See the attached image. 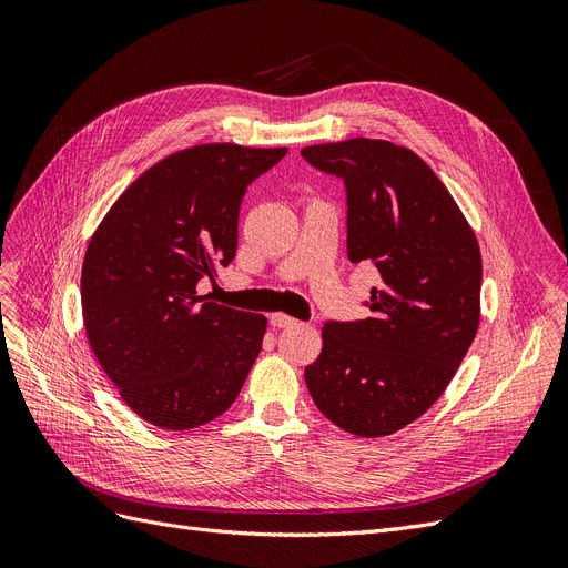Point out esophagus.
<instances>
[{"label": "esophagus", "mask_w": 568, "mask_h": 568, "mask_svg": "<svg viewBox=\"0 0 568 568\" xmlns=\"http://www.w3.org/2000/svg\"><path fill=\"white\" fill-rule=\"evenodd\" d=\"M270 324H272V326H277V329H286V326H296L298 322H296L294 317H288V315L274 313V315H270Z\"/></svg>", "instance_id": "1"}]
</instances>
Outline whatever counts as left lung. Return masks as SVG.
<instances>
[{"mask_svg": "<svg viewBox=\"0 0 568 568\" xmlns=\"http://www.w3.org/2000/svg\"><path fill=\"white\" fill-rule=\"evenodd\" d=\"M301 156L343 182L351 263L379 272L367 320L324 322L305 384L343 432L388 436L440 398L476 336V236L434 170L405 146L357 136Z\"/></svg>", "mask_w": 568, "mask_h": 568, "instance_id": "8db88e82", "label": "left lung"}]
</instances>
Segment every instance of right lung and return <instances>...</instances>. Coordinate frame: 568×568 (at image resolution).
Instances as JSON below:
<instances>
[{
  "label": "right lung",
  "mask_w": 568,
  "mask_h": 568,
  "mask_svg": "<svg viewBox=\"0 0 568 568\" xmlns=\"http://www.w3.org/2000/svg\"><path fill=\"white\" fill-rule=\"evenodd\" d=\"M286 149L201 144L134 180L82 263L90 346L132 412L168 432L220 417L242 390L267 320L199 296L236 255L248 184Z\"/></svg>",
  "instance_id": "add662e5"
}]
</instances>
